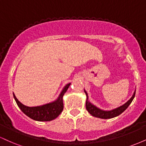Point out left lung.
<instances>
[{"label":"left lung","mask_w":146,"mask_h":146,"mask_svg":"<svg viewBox=\"0 0 146 146\" xmlns=\"http://www.w3.org/2000/svg\"><path fill=\"white\" fill-rule=\"evenodd\" d=\"M135 92L134 93L133 95L132 96V98L128 100L126 103L124 104L123 106L118 107V108H115V109L111 110H101L100 108H98V107L95 106V105L92 104L90 102L88 101V93H86V90H84V93L86 95V108L87 111L92 116L98 117V118L101 119H111L113 117H115L118 115H121L124 110H126V108L129 106V105L131 104V102L133 100L135 96Z\"/></svg>","instance_id":"left-lung-1"}]
</instances>
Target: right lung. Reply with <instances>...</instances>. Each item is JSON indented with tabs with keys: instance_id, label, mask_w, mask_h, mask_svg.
Returning <instances> with one entry per match:
<instances>
[{
	"instance_id": "add662e5",
	"label": "right lung",
	"mask_w": 146,
	"mask_h": 146,
	"mask_svg": "<svg viewBox=\"0 0 146 146\" xmlns=\"http://www.w3.org/2000/svg\"><path fill=\"white\" fill-rule=\"evenodd\" d=\"M70 84H71V83L68 84L64 87L63 90H62L59 97L56 101L42 106H26L18 101V99L15 96L14 93L13 95H14L15 101H16L18 107L21 108L23 113H24L27 116L30 117L33 120H36V121H49L57 118L63 110V95L66 92Z\"/></svg>"
}]
</instances>
